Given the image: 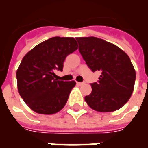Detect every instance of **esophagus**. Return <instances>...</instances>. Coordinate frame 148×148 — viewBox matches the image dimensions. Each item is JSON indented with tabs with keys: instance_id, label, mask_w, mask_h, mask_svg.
<instances>
[{
	"instance_id": "34e87169",
	"label": "esophagus",
	"mask_w": 148,
	"mask_h": 148,
	"mask_svg": "<svg viewBox=\"0 0 148 148\" xmlns=\"http://www.w3.org/2000/svg\"><path fill=\"white\" fill-rule=\"evenodd\" d=\"M77 84L78 86H82V85H85V82H77Z\"/></svg>"
}]
</instances>
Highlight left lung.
<instances>
[{"mask_svg": "<svg viewBox=\"0 0 148 148\" xmlns=\"http://www.w3.org/2000/svg\"><path fill=\"white\" fill-rule=\"evenodd\" d=\"M78 50L93 72L101 71L99 81L91 84L92 92L85 97L91 109L108 112L121 109L131 97L136 71L125 52L97 37H78Z\"/></svg>", "mask_w": 148, "mask_h": 148, "instance_id": "left-lung-1", "label": "left lung"}]
</instances>
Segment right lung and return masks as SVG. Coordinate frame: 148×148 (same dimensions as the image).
Listing matches in <instances>:
<instances>
[{"mask_svg":"<svg viewBox=\"0 0 148 148\" xmlns=\"http://www.w3.org/2000/svg\"><path fill=\"white\" fill-rule=\"evenodd\" d=\"M77 49L74 38L56 36L40 42L24 55L16 71L17 88L32 110L50 115L64 107L76 82L55 79V71H62L66 57Z\"/></svg>","mask_w":148,"mask_h":148,"instance_id":"right-lung-1","label":"right lung"}]
</instances>
